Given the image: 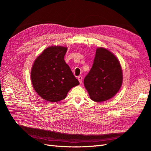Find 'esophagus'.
Listing matches in <instances>:
<instances>
[{
  "mask_svg": "<svg viewBox=\"0 0 151 151\" xmlns=\"http://www.w3.org/2000/svg\"><path fill=\"white\" fill-rule=\"evenodd\" d=\"M77 79H78L80 84H81L82 83V81H83V77H82L81 76H79L77 77Z\"/></svg>",
  "mask_w": 151,
  "mask_h": 151,
  "instance_id": "34e87169",
  "label": "esophagus"
}]
</instances>
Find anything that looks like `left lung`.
Masks as SVG:
<instances>
[{
    "mask_svg": "<svg viewBox=\"0 0 151 151\" xmlns=\"http://www.w3.org/2000/svg\"><path fill=\"white\" fill-rule=\"evenodd\" d=\"M122 81V69L118 58L108 50L98 48L92 68L84 80L90 98L96 102L112 98L120 90Z\"/></svg>",
    "mask_w": 151,
    "mask_h": 151,
    "instance_id": "1",
    "label": "left lung"
}]
</instances>
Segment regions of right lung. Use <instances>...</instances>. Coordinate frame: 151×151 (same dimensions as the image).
Returning a JSON list of instances; mask_svg holds the SVG:
<instances>
[{"label":"right lung","instance_id":"add662e5","mask_svg":"<svg viewBox=\"0 0 151 151\" xmlns=\"http://www.w3.org/2000/svg\"><path fill=\"white\" fill-rule=\"evenodd\" d=\"M67 48L48 47L36 58L31 68V79L41 98L50 102L65 99L69 90L79 84L64 60Z\"/></svg>","mask_w":151,"mask_h":151}]
</instances>
